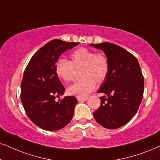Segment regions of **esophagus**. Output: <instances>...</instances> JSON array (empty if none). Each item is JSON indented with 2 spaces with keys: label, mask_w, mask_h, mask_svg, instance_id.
<instances>
[{
  "label": "esophagus",
  "mask_w": 160,
  "mask_h": 160,
  "mask_svg": "<svg viewBox=\"0 0 160 160\" xmlns=\"http://www.w3.org/2000/svg\"><path fill=\"white\" fill-rule=\"evenodd\" d=\"M88 100V98H78V102H84Z\"/></svg>",
  "instance_id": "34e87169"
}]
</instances>
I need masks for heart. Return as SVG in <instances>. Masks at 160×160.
I'll return each instance as SVG.
<instances>
[{
  "label": "heart",
  "mask_w": 160,
  "mask_h": 160,
  "mask_svg": "<svg viewBox=\"0 0 160 160\" xmlns=\"http://www.w3.org/2000/svg\"><path fill=\"white\" fill-rule=\"evenodd\" d=\"M71 62L59 59L55 64V72L63 81L69 82L74 78V68H80L81 79L68 87V94L78 98L88 96L106 78L109 69L108 58L104 54L96 53L87 48H80L71 54Z\"/></svg>",
  "instance_id": "b5f03b06"
}]
</instances>
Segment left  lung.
<instances>
[{
	"label": "left lung",
	"instance_id": "8db88e82",
	"mask_svg": "<svg viewBox=\"0 0 160 160\" xmlns=\"http://www.w3.org/2000/svg\"><path fill=\"white\" fill-rule=\"evenodd\" d=\"M90 46L103 51L109 64L106 78L98 92L107 96L100 97V108L93 115L104 128H120L134 117L142 100L144 78L139 62L116 44L104 42Z\"/></svg>",
	"mask_w": 160,
	"mask_h": 160
}]
</instances>
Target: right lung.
I'll return each instance as SVG.
<instances>
[{
	"instance_id": "right-lung-1",
	"label": "right lung",
	"mask_w": 160,
	"mask_h": 160,
	"mask_svg": "<svg viewBox=\"0 0 160 160\" xmlns=\"http://www.w3.org/2000/svg\"><path fill=\"white\" fill-rule=\"evenodd\" d=\"M79 43L53 40L32 56L24 72L21 99L32 122L46 131H58L67 125L74 115L78 100L74 96L55 101L65 88L55 72L60 56ZM57 96V97H58Z\"/></svg>"
}]
</instances>
